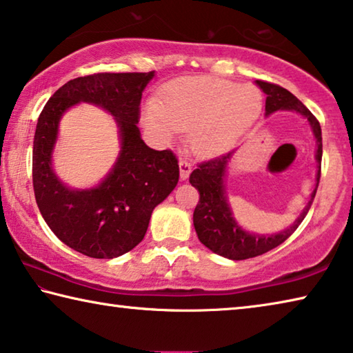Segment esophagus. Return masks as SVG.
I'll use <instances>...</instances> for the list:
<instances>
[{
	"mask_svg": "<svg viewBox=\"0 0 353 353\" xmlns=\"http://www.w3.org/2000/svg\"><path fill=\"white\" fill-rule=\"evenodd\" d=\"M179 170H181V179L182 181H187V177L191 172V163L185 159H179Z\"/></svg>",
	"mask_w": 353,
	"mask_h": 353,
	"instance_id": "34e87169",
	"label": "esophagus"
}]
</instances>
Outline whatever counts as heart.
Wrapping results in <instances>:
<instances>
[{
    "label": "heart",
    "instance_id": "obj_1",
    "mask_svg": "<svg viewBox=\"0 0 353 353\" xmlns=\"http://www.w3.org/2000/svg\"><path fill=\"white\" fill-rule=\"evenodd\" d=\"M260 110L261 94L255 87L196 76L172 85L163 103H148L143 123L160 141H171L181 130H190L191 149L210 157L234 146Z\"/></svg>",
    "mask_w": 353,
    "mask_h": 353
}]
</instances>
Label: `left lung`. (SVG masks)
I'll return each mask as SVG.
<instances>
[{
  "label": "left lung",
  "mask_w": 353,
  "mask_h": 353,
  "mask_svg": "<svg viewBox=\"0 0 353 353\" xmlns=\"http://www.w3.org/2000/svg\"><path fill=\"white\" fill-rule=\"evenodd\" d=\"M263 93L266 94V115L277 110H288L296 112L312 126L313 135L316 139V163H318V172H316V187L310 196L308 204L303 208L302 213L296 218L294 223L279 234L271 235H260L250 234L244 230L243 227L236 223L229 204V196L225 191L224 179L227 176V166H229L230 159L234 157L235 151L221 155L208 162L201 163L198 168L190 174V183L199 191V202L194 208L193 213V224L194 230L198 234L199 241L208 248L212 252L221 256H225L229 260H246L252 256L261 255L277 248L282 244L286 238L292 235L299 224L302 223L303 218L312 207V202L318 190L319 179H321V159H322V134L319 121L313 117L301 101L294 94L290 93L286 88L270 83L265 81H255Z\"/></svg>",
  "instance_id": "obj_1"
}]
</instances>
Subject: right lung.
Returning <instances> with one entry per match:
<instances>
[{"label": "right lung", "instance_id": "obj_1", "mask_svg": "<svg viewBox=\"0 0 353 353\" xmlns=\"http://www.w3.org/2000/svg\"><path fill=\"white\" fill-rule=\"evenodd\" d=\"M149 73H98L68 81L41 110L34 135L32 183L48 227L68 248L92 259H117L132 250L148 230L152 210L179 182L170 149L155 151L141 140L139 124ZM79 102L98 105L116 119L120 154L92 189H71L52 168V151L63 113Z\"/></svg>", "mask_w": 353, "mask_h": 353}]
</instances>
